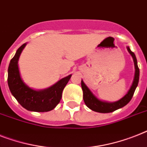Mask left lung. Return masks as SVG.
Segmentation results:
<instances>
[{"instance_id": "1", "label": "left lung", "mask_w": 147, "mask_h": 147, "mask_svg": "<svg viewBox=\"0 0 147 147\" xmlns=\"http://www.w3.org/2000/svg\"><path fill=\"white\" fill-rule=\"evenodd\" d=\"M127 50L133 58L135 72H134V77L131 86L127 94H125L122 98H121L118 101H115V102H107V101L101 100L93 94L92 91L88 88V86L84 84L83 80H82V88L83 90V99H84V103L91 110L100 113H112V112H114V111L126 106L131 100L134 93L135 91L136 88L138 85V82H139L140 70L138 68V61H137L135 54L131 51L129 47H127Z\"/></svg>"}]
</instances>
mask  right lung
Masks as SVG:
<instances>
[{"instance_id":"1","label":"right lung","mask_w":147,"mask_h":147,"mask_svg":"<svg viewBox=\"0 0 147 147\" xmlns=\"http://www.w3.org/2000/svg\"><path fill=\"white\" fill-rule=\"evenodd\" d=\"M25 43L18 49L8 67L7 82L12 95L23 108L32 112H48L57 107L62 97V93L71 75L63 78L51 87L42 90H34L23 82L18 62L20 54L26 46Z\"/></svg>"}]
</instances>
